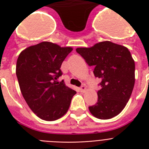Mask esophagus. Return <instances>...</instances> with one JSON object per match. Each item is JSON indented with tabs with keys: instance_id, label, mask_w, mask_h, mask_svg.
Masks as SVG:
<instances>
[{
	"instance_id": "1",
	"label": "esophagus",
	"mask_w": 149,
	"mask_h": 149,
	"mask_svg": "<svg viewBox=\"0 0 149 149\" xmlns=\"http://www.w3.org/2000/svg\"><path fill=\"white\" fill-rule=\"evenodd\" d=\"M86 86H84V85H82V86H80V88H79V91H81V92H85V91H86Z\"/></svg>"
}]
</instances>
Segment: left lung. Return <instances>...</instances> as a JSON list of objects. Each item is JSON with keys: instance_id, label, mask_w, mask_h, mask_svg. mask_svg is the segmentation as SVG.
I'll list each match as a JSON object with an SVG mask.
<instances>
[{"instance_id": "left-lung-1", "label": "left lung", "mask_w": 149, "mask_h": 149, "mask_svg": "<svg viewBox=\"0 0 149 149\" xmlns=\"http://www.w3.org/2000/svg\"><path fill=\"white\" fill-rule=\"evenodd\" d=\"M76 51L90 66L95 77L101 79L97 102L89 110L94 117L107 120L122 111L134 86V61L127 48L109 41Z\"/></svg>"}]
</instances>
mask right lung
I'll return each instance as SVG.
<instances>
[{"mask_svg": "<svg viewBox=\"0 0 149 149\" xmlns=\"http://www.w3.org/2000/svg\"><path fill=\"white\" fill-rule=\"evenodd\" d=\"M72 48L42 42L20 53L16 75L21 92L31 110L45 120H56L70 107L76 91L65 86L60 67Z\"/></svg>", "mask_w": 149, "mask_h": 149, "instance_id": "add662e5", "label": "right lung"}]
</instances>
